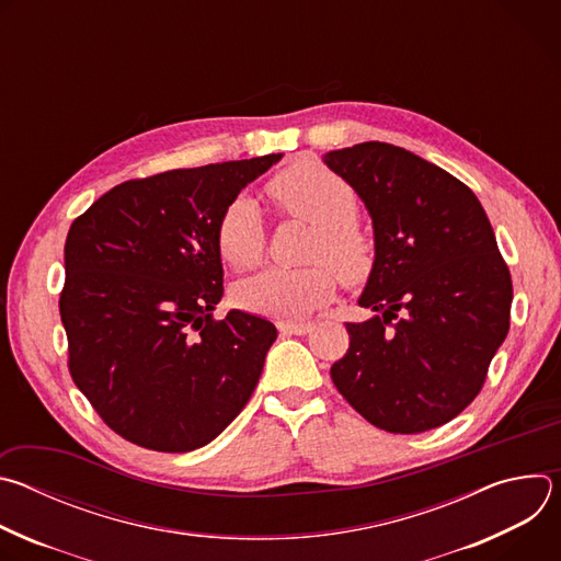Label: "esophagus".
I'll use <instances>...</instances> for the list:
<instances>
[{"label":"esophagus","mask_w":561,"mask_h":561,"mask_svg":"<svg viewBox=\"0 0 561 561\" xmlns=\"http://www.w3.org/2000/svg\"><path fill=\"white\" fill-rule=\"evenodd\" d=\"M277 329L282 335H306V333H310L312 324L310 322H279Z\"/></svg>","instance_id":"1"}]
</instances>
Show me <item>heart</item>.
<instances>
[{
    "mask_svg": "<svg viewBox=\"0 0 561 561\" xmlns=\"http://www.w3.org/2000/svg\"><path fill=\"white\" fill-rule=\"evenodd\" d=\"M275 206L314 226L304 268H266L234 288V301L251 312L275 319H297L324 306L335 293V273L348 284L366 282L375 268V244L355 224L357 195L353 186L322 164L299 162L275 175L268 186ZM221 260L237 271L253 268L266 249L264 217L249 195L234 197L215 224Z\"/></svg>",
    "mask_w": 561,
    "mask_h": 561,
    "instance_id": "1",
    "label": "heart"
}]
</instances>
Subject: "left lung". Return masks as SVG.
Wrapping results in <instances>:
<instances>
[{
    "label": "left lung",
    "mask_w": 561,
    "mask_h": 561,
    "mask_svg": "<svg viewBox=\"0 0 561 561\" xmlns=\"http://www.w3.org/2000/svg\"><path fill=\"white\" fill-rule=\"evenodd\" d=\"M324 162L364 199L375 268L331 366L346 402L373 426L413 435L457 417L484 388L511 327L513 282L474 193L392 144L331 150Z\"/></svg>",
    "instance_id": "8db88e82"
}]
</instances>
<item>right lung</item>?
I'll return each instance as SVG.
<instances>
[{"instance_id":"obj_1","label":"right lung","mask_w":561,"mask_h":561,"mask_svg":"<svg viewBox=\"0 0 561 561\" xmlns=\"http://www.w3.org/2000/svg\"><path fill=\"white\" fill-rule=\"evenodd\" d=\"M279 157L128 180L70 224L59 295L68 370L126 442L195 450L251 399L277 329L242 310L213 317L224 293L215 224Z\"/></svg>"}]
</instances>
